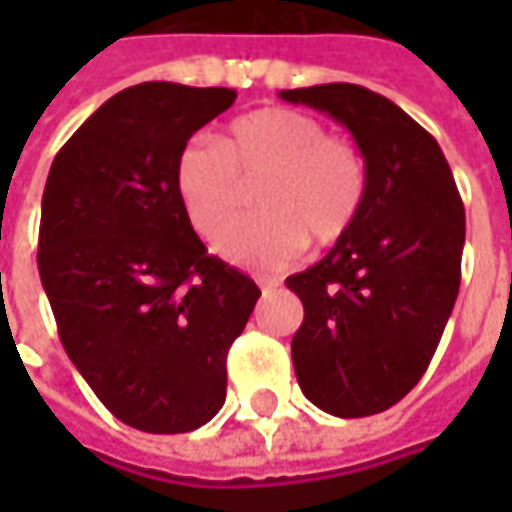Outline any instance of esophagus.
<instances>
[{"mask_svg": "<svg viewBox=\"0 0 512 512\" xmlns=\"http://www.w3.org/2000/svg\"><path fill=\"white\" fill-rule=\"evenodd\" d=\"M256 285L262 287V290H276V287H279V282H276V279H265V276H259V279H256Z\"/></svg>", "mask_w": 512, "mask_h": 512, "instance_id": "1", "label": "esophagus"}]
</instances>
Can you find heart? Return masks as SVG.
Instances as JSON below:
<instances>
[{"mask_svg":"<svg viewBox=\"0 0 512 512\" xmlns=\"http://www.w3.org/2000/svg\"><path fill=\"white\" fill-rule=\"evenodd\" d=\"M259 216L239 227L225 259L245 267H285L305 236L333 245L356 225L367 196V162L350 139L330 136L322 119L290 108L239 116L219 142L196 136L179 150L173 185L187 222L207 242H222L245 213L256 185Z\"/></svg>","mask_w":512,"mask_h":512,"instance_id":"b5f03b06","label":"heart"}]
</instances>
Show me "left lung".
Instances as JSON below:
<instances>
[{"instance_id": "obj_1", "label": "left lung", "mask_w": 512, "mask_h": 512, "mask_svg": "<svg viewBox=\"0 0 512 512\" xmlns=\"http://www.w3.org/2000/svg\"><path fill=\"white\" fill-rule=\"evenodd\" d=\"M279 96L330 113L367 162L356 225L285 285L305 305L290 344L302 393L339 419L373 416L419 384L453 313L462 196L439 142L382 93L330 82Z\"/></svg>"}]
</instances>
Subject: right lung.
<instances>
[{
	"label": "right lung",
	"mask_w": 512,
	"mask_h": 512,
	"mask_svg": "<svg viewBox=\"0 0 512 512\" xmlns=\"http://www.w3.org/2000/svg\"><path fill=\"white\" fill-rule=\"evenodd\" d=\"M230 88L142 82L110 96L50 165L39 276L62 347L119 422L190 433L227 396V350L262 290L210 256L173 185L179 150Z\"/></svg>",
	"instance_id": "obj_1"
}]
</instances>
